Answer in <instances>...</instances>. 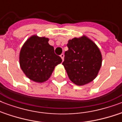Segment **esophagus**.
Here are the masks:
<instances>
[{
    "label": "esophagus",
    "instance_id": "34e87169",
    "mask_svg": "<svg viewBox=\"0 0 122 122\" xmlns=\"http://www.w3.org/2000/svg\"><path fill=\"white\" fill-rule=\"evenodd\" d=\"M60 57H61V59H62V60H64V57H65V55H64V54H61V55H60Z\"/></svg>",
    "mask_w": 122,
    "mask_h": 122
}]
</instances>
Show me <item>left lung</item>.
Wrapping results in <instances>:
<instances>
[{
    "mask_svg": "<svg viewBox=\"0 0 122 122\" xmlns=\"http://www.w3.org/2000/svg\"><path fill=\"white\" fill-rule=\"evenodd\" d=\"M63 65L69 78L77 85L91 82L97 76L102 64V55L94 42L86 36L68 41Z\"/></svg>",
    "mask_w": 122,
    "mask_h": 122,
    "instance_id": "left-lung-1",
    "label": "left lung"
}]
</instances>
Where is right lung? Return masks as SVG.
Masks as SVG:
<instances>
[{"instance_id":"obj_1","label":"right lung","mask_w":122,"mask_h":122,"mask_svg":"<svg viewBox=\"0 0 122 122\" xmlns=\"http://www.w3.org/2000/svg\"><path fill=\"white\" fill-rule=\"evenodd\" d=\"M49 39L33 35L22 47L20 53L21 68L30 80L42 83L51 76L56 66L62 62L59 56L54 53Z\"/></svg>"}]
</instances>
